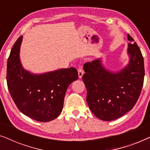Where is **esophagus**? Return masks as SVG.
I'll list each match as a JSON object with an SVG mask.
<instances>
[{"mask_svg":"<svg viewBox=\"0 0 150 150\" xmlns=\"http://www.w3.org/2000/svg\"><path fill=\"white\" fill-rule=\"evenodd\" d=\"M78 74H79V77L80 78V79H81L82 76H83V74H84V71L81 67H79V69H78Z\"/></svg>","mask_w":150,"mask_h":150,"instance_id":"esophagus-1","label":"esophagus"}]
</instances>
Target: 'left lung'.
I'll return each instance as SVG.
<instances>
[{
	"label": "left lung",
	"instance_id": "left-lung-1",
	"mask_svg": "<svg viewBox=\"0 0 150 150\" xmlns=\"http://www.w3.org/2000/svg\"><path fill=\"white\" fill-rule=\"evenodd\" d=\"M128 40L129 62L121 70L114 72L106 69L100 58L83 66L87 104L91 112L103 121L116 120L130 111L142 89L145 76L143 55L130 35Z\"/></svg>",
	"mask_w": 150,
	"mask_h": 150
}]
</instances>
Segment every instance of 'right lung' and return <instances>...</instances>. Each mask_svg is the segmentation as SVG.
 <instances>
[{"label":"right lung","mask_w":150,"mask_h":150,"mask_svg":"<svg viewBox=\"0 0 150 150\" xmlns=\"http://www.w3.org/2000/svg\"><path fill=\"white\" fill-rule=\"evenodd\" d=\"M20 36L12 47L7 61V83L10 95L22 113L38 122L57 118L62 111L69 85L79 79L74 67L44 74H33L22 67Z\"/></svg>","instance_id":"right-lung-1"}]
</instances>
